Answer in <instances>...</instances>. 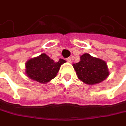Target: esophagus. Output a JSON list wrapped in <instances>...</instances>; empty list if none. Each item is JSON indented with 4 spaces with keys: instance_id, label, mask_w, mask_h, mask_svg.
<instances>
[{
    "instance_id": "esophagus-1",
    "label": "esophagus",
    "mask_w": 126,
    "mask_h": 126,
    "mask_svg": "<svg viewBox=\"0 0 126 126\" xmlns=\"http://www.w3.org/2000/svg\"><path fill=\"white\" fill-rule=\"evenodd\" d=\"M66 61H67L68 62H69V63H70V62H72V59H71L70 57H69V58H67V59H66Z\"/></svg>"
}]
</instances>
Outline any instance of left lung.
Masks as SVG:
<instances>
[{"label": "left lung", "instance_id": "1", "mask_svg": "<svg viewBox=\"0 0 126 126\" xmlns=\"http://www.w3.org/2000/svg\"><path fill=\"white\" fill-rule=\"evenodd\" d=\"M78 79L88 85L102 82L109 75L106 62L104 60L85 53L80 57V61L73 64Z\"/></svg>", "mask_w": 126, "mask_h": 126}]
</instances>
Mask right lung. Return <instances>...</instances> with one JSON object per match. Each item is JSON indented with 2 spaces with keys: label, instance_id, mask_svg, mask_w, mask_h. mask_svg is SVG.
Segmentation results:
<instances>
[{
  "label": "right lung",
  "instance_id": "obj_1",
  "mask_svg": "<svg viewBox=\"0 0 126 126\" xmlns=\"http://www.w3.org/2000/svg\"><path fill=\"white\" fill-rule=\"evenodd\" d=\"M66 61L60 59L54 62L46 54L28 60L25 63V74L29 78L41 84H46L57 74L60 66Z\"/></svg>",
  "mask_w": 126,
  "mask_h": 126
}]
</instances>
